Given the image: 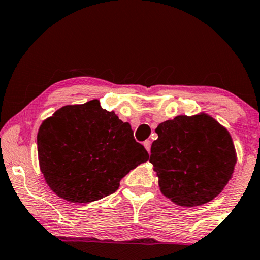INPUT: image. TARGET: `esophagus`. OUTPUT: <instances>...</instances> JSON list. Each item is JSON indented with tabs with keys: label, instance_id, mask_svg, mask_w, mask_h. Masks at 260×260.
<instances>
[{
	"label": "esophagus",
	"instance_id": "esophagus-1",
	"mask_svg": "<svg viewBox=\"0 0 260 260\" xmlns=\"http://www.w3.org/2000/svg\"><path fill=\"white\" fill-rule=\"evenodd\" d=\"M143 146H145V148H146L148 151H150V147H151V141H150V140H146V141L143 142Z\"/></svg>",
	"mask_w": 260,
	"mask_h": 260
}]
</instances>
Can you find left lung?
I'll return each instance as SVG.
<instances>
[{"label":"left lung","mask_w":260,"mask_h":260,"mask_svg":"<svg viewBox=\"0 0 260 260\" xmlns=\"http://www.w3.org/2000/svg\"><path fill=\"white\" fill-rule=\"evenodd\" d=\"M149 162L162 193L179 206L213 200L232 178L236 154L228 131L207 114L159 123Z\"/></svg>","instance_id":"1"}]
</instances>
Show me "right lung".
Masks as SVG:
<instances>
[{
	"mask_svg": "<svg viewBox=\"0 0 260 260\" xmlns=\"http://www.w3.org/2000/svg\"><path fill=\"white\" fill-rule=\"evenodd\" d=\"M37 143L48 186L73 203L112 194L122 177L149 158L129 123L97 100L57 110L41 123Z\"/></svg>",
	"mask_w": 260,
	"mask_h": 260,
	"instance_id": "obj_1",
	"label": "right lung"
}]
</instances>
